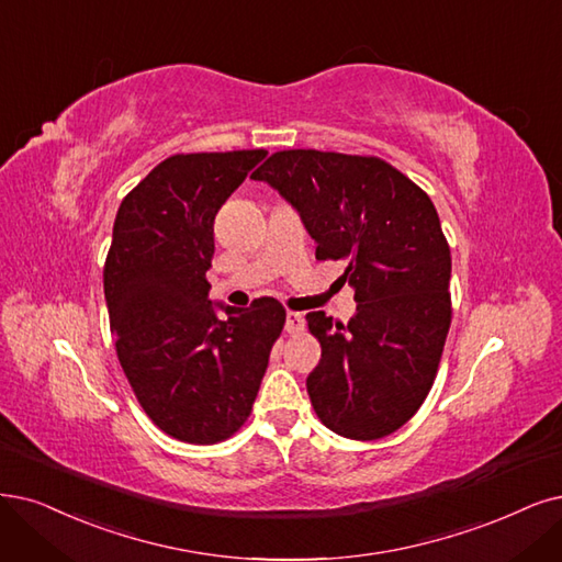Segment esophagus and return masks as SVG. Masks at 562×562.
Wrapping results in <instances>:
<instances>
[{"label":"esophagus","instance_id":"esophagus-1","mask_svg":"<svg viewBox=\"0 0 562 562\" xmlns=\"http://www.w3.org/2000/svg\"><path fill=\"white\" fill-rule=\"evenodd\" d=\"M286 334H301L305 328V317L301 313H286V322H284Z\"/></svg>","mask_w":562,"mask_h":562}]
</instances>
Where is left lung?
Wrapping results in <instances>:
<instances>
[{
  "label": "left lung",
  "mask_w": 562,
  "mask_h": 562,
  "mask_svg": "<svg viewBox=\"0 0 562 562\" xmlns=\"http://www.w3.org/2000/svg\"><path fill=\"white\" fill-rule=\"evenodd\" d=\"M299 213L317 259L345 263L357 313H310L322 359L307 393L326 428L378 440L407 424L432 386L451 324V255L432 201L378 157L276 153L252 176Z\"/></svg>",
  "instance_id": "obj_1"
}]
</instances>
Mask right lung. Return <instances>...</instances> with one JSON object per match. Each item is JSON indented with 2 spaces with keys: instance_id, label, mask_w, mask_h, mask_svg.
Here are the masks:
<instances>
[{
  "instance_id": "add662e5",
  "label": "right lung",
  "mask_w": 562,
  "mask_h": 562,
  "mask_svg": "<svg viewBox=\"0 0 562 562\" xmlns=\"http://www.w3.org/2000/svg\"><path fill=\"white\" fill-rule=\"evenodd\" d=\"M266 155H173L115 215L103 296L117 359L145 414L182 442L215 445L245 424L284 326L276 299L232 307L205 280L215 215Z\"/></svg>"
}]
</instances>
